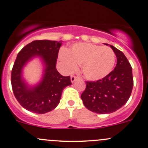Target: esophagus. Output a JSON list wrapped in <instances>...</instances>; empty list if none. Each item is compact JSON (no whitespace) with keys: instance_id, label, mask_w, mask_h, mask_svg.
<instances>
[{"instance_id":"obj_1","label":"esophagus","mask_w":148,"mask_h":148,"mask_svg":"<svg viewBox=\"0 0 148 148\" xmlns=\"http://www.w3.org/2000/svg\"><path fill=\"white\" fill-rule=\"evenodd\" d=\"M77 79V77H76V76H75V75H72L71 77V80L72 83H74V82Z\"/></svg>"}]
</instances>
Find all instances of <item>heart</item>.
I'll return each instance as SVG.
<instances>
[{
  "label": "heart",
  "mask_w": 148,
  "mask_h": 148,
  "mask_svg": "<svg viewBox=\"0 0 148 148\" xmlns=\"http://www.w3.org/2000/svg\"><path fill=\"white\" fill-rule=\"evenodd\" d=\"M60 60L66 71L71 72L80 65L83 75L90 80H98L113 70L115 53L109 47L90 43H76L67 51H62Z\"/></svg>",
  "instance_id": "1"
}]
</instances>
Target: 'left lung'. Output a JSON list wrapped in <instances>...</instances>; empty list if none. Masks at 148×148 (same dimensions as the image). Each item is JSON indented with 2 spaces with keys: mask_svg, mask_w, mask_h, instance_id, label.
Instances as JSON below:
<instances>
[{
  "mask_svg": "<svg viewBox=\"0 0 148 148\" xmlns=\"http://www.w3.org/2000/svg\"><path fill=\"white\" fill-rule=\"evenodd\" d=\"M108 45V44H105ZM117 59L114 70L96 81H87L81 94L84 106L97 114H110L123 106L133 88L132 69L122 52L110 45Z\"/></svg>",
  "mask_w": 148,
  "mask_h": 148,
  "instance_id": "1",
  "label": "left lung"
}]
</instances>
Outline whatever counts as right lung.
Masks as SVG:
<instances>
[{"instance_id":"right-lung-1","label":"right lung","mask_w":148,"mask_h":148,"mask_svg":"<svg viewBox=\"0 0 148 148\" xmlns=\"http://www.w3.org/2000/svg\"><path fill=\"white\" fill-rule=\"evenodd\" d=\"M62 41H33L24 47L16 57L11 71V86L16 99L22 107L36 114L53 110L60 103L66 86H71V77L62 76L56 69V62ZM34 57L43 62V75L40 82L30 86L23 78V68Z\"/></svg>"}]
</instances>
